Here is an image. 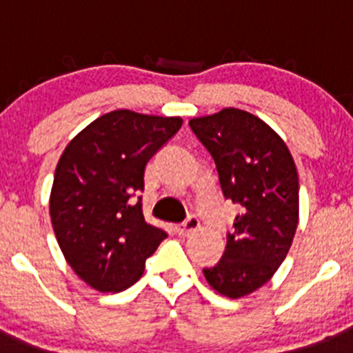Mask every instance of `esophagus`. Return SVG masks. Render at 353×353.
<instances>
[{"instance_id": "obj_1", "label": "esophagus", "mask_w": 353, "mask_h": 353, "mask_svg": "<svg viewBox=\"0 0 353 353\" xmlns=\"http://www.w3.org/2000/svg\"><path fill=\"white\" fill-rule=\"evenodd\" d=\"M198 229H199V220L196 216H190V219H186L183 223H179V225L176 227L179 236H190V234L196 232Z\"/></svg>"}]
</instances>
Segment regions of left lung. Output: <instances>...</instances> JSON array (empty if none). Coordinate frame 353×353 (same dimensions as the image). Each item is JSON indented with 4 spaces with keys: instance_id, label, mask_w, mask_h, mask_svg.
<instances>
[{
    "instance_id": "8db88e82",
    "label": "left lung",
    "mask_w": 353,
    "mask_h": 353,
    "mask_svg": "<svg viewBox=\"0 0 353 353\" xmlns=\"http://www.w3.org/2000/svg\"><path fill=\"white\" fill-rule=\"evenodd\" d=\"M190 126L215 160L223 196L241 208L222 259L203 273L219 294L244 297L272 279L294 241L297 169L282 138L245 110L223 109Z\"/></svg>"
}]
</instances>
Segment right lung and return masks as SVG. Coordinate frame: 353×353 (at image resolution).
<instances>
[{"label": "right lung", "instance_id": "obj_1", "mask_svg": "<svg viewBox=\"0 0 353 353\" xmlns=\"http://www.w3.org/2000/svg\"><path fill=\"white\" fill-rule=\"evenodd\" d=\"M183 126L181 117L119 109L68 143L52 183V229L68 265L99 292H121L143 275L167 237L147 223L145 165Z\"/></svg>", "mask_w": 353, "mask_h": 353}]
</instances>
